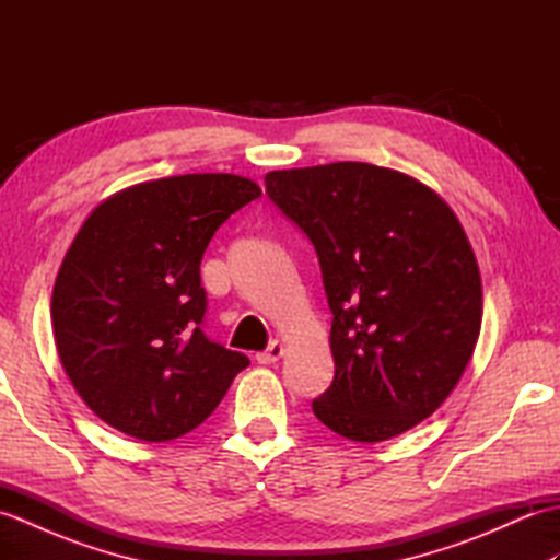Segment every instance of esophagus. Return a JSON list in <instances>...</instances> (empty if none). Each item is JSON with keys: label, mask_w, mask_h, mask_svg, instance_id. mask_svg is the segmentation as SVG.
<instances>
[{"label": "esophagus", "mask_w": 560, "mask_h": 560, "mask_svg": "<svg viewBox=\"0 0 560 560\" xmlns=\"http://www.w3.org/2000/svg\"><path fill=\"white\" fill-rule=\"evenodd\" d=\"M283 351H287V349H283L281 341H271L265 351L257 353V363H265V365L277 363L281 355H283Z\"/></svg>", "instance_id": "obj_1"}]
</instances>
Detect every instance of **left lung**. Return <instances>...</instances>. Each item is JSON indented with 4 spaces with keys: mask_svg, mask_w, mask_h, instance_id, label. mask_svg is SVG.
<instances>
[{
    "mask_svg": "<svg viewBox=\"0 0 560 560\" xmlns=\"http://www.w3.org/2000/svg\"><path fill=\"white\" fill-rule=\"evenodd\" d=\"M265 185L323 269L335 380L315 416L355 443L409 431L455 389L481 329L479 265L455 211L416 177L355 161Z\"/></svg>",
    "mask_w": 560,
    "mask_h": 560,
    "instance_id": "1",
    "label": "left lung"
}]
</instances>
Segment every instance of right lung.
Masks as SVG:
<instances>
[{
	"mask_svg": "<svg viewBox=\"0 0 560 560\" xmlns=\"http://www.w3.org/2000/svg\"><path fill=\"white\" fill-rule=\"evenodd\" d=\"M261 189L195 173L127 187L83 221L52 291L59 361L101 421L147 443L192 431L249 365L201 323L199 265L219 225Z\"/></svg>",
	"mask_w": 560,
	"mask_h": 560,
	"instance_id": "right-lung-1",
	"label": "right lung"
}]
</instances>
